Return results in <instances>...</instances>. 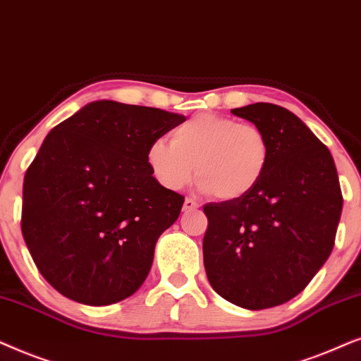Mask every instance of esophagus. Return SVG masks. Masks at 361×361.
<instances>
[{"instance_id":"esophagus-1","label":"esophagus","mask_w":361,"mask_h":361,"mask_svg":"<svg viewBox=\"0 0 361 361\" xmlns=\"http://www.w3.org/2000/svg\"><path fill=\"white\" fill-rule=\"evenodd\" d=\"M196 208H200V204L196 203L195 200H191V198H186V200H185L183 211H193V209H196Z\"/></svg>"}]
</instances>
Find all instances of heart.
Instances as JSON below:
<instances>
[{"instance_id": "b5f03b06", "label": "heart", "mask_w": 361, "mask_h": 361, "mask_svg": "<svg viewBox=\"0 0 361 361\" xmlns=\"http://www.w3.org/2000/svg\"><path fill=\"white\" fill-rule=\"evenodd\" d=\"M269 161L271 145L261 128L213 114L195 115L173 130L171 142L157 138L147 150V165L166 190L183 188L196 166L198 188L223 201L252 193Z\"/></svg>"}]
</instances>
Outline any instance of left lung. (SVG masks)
<instances>
[{
	"instance_id": "1",
	"label": "left lung",
	"mask_w": 361,
	"mask_h": 361,
	"mask_svg": "<svg viewBox=\"0 0 361 361\" xmlns=\"http://www.w3.org/2000/svg\"><path fill=\"white\" fill-rule=\"evenodd\" d=\"M231 114L266 133L271 161L252 193L204 204L206 276L231 304L271 309L300 294L329 259L342 191L329 148L290 110L257 102Z\"/></svg>"
}]
</instances>
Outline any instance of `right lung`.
<instances>
[{"mask_svg":"<svg viewBox=\"0 0 361 361\" xmlns=\"http://www.w3.org/2000/svg\"><path fill=\"white\" fill-rule=\"evenodd\" d=\"M185 120L95 100L47 133L24 175L21 231L39 272L67 299L110 305L140 289L185 201L153 178L147 150Z\"/></svg>","mask_w":361,"mask_h":361,"instance_id":"right-lung-1","label":"right lung"}]
</instances>
